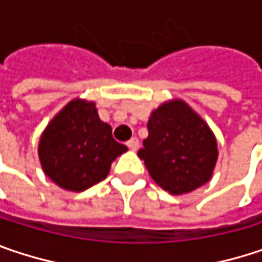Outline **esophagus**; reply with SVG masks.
<instances>
[{"mask_svg":"<svg viewBox=\"0 0 262 262\" xmlns=\"http://www.w3.org/2000/svg\"><path fill=\"white\" fill-rule=\"evenodd\" d=\"M127 147H129V150H132V151H136V150L139 148V141H138V138H132L130 141H127Z\"/></svg>","mask_w":262,"mask_h":262,"instance_id":"34e87169","label":"esophagus"}]
</instances>
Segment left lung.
<instances>
[{
    "instance_id": "left-lung-1",
    "label": "left lung",
    "mask_w": 262,
    "mask_h": 262,
    "mask_svg": "<svg viewBox=\"0 0 262 262\" xmlns=\"http://www.w3.org/2000/svg\"><path fill=\"white\" fill-rule=\"evenodd\" d=\"M148 138L138 151L151 179L172 195L205 184L217 162V142L201 117L183 100L155 109L147 123Z\"/></svg>"
}]
</instances>
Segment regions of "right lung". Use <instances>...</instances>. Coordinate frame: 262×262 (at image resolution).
<instances>
[{
	"instance_id": "right-lung-1",
	"label": "right lung",
	"mask_w": 262,
	"mask_h": 262,
	"mask_svg": "<svg viewBox=\"0 0 262 262\" xmlns=\"http://www.w3.org/2000/svg\"><path fill=\"white\" fill-rule=\"evenodd\" d=\"M127 147L112 138L111 126L99 118L96 103L69 102L40 136L43 172L70 192H82L106 179L111 163Z\"/></svg>"
}]
</instances>
